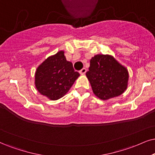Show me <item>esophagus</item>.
<instances>
[{"label": "esophagus", "instance_id": "esophagus-1", "mask_svg": "<svg viewBox=\"0 0 155 155\" xmlns=\"http://www.w3.org/2000/svg\"><path fill=\"white\" fill-rule=\"evenodd\" d=\"M86 72H87V69H86L85 68H83L81 70H80V71H79V73L81 74H86Z\"/></svg>", "mask_w": 155, "mask_h": 155}]
</instances>
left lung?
<instances>
[{
	"mask_svg": "<svg viewBox=\"0 0 155 155\" xmlns=\"http://www.w3.org/2000/svg\"><path fill=\"white\" fill-rule=\"evenodd\" d=\"M86 75L94 94L102 100L118 97L127 87V69L109 55L92 57Z\"/></svg>",
	"mask_w": 155,
	"mask_h": 155,
	"instance_id": "1",
	"label": "left lung"
}]
</instances>
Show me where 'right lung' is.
Segmentation results:
<instances>
[{"instance_id":"add662e5","label":"right lung","mask_w":155,"mask_h":155,"mask_svg":"<svg viewBox=\"0 0 155 155\" xmlns=\"http://www.w3.org/2000/svg\"><path fill=\"white\" fill-rule=\"evenodd\" d=\"M71 62L66 61L63 51L49 56L37 68L35 84L39 93L51 100L64 97L79 76Z\"/></svg>"}]
</instances>
